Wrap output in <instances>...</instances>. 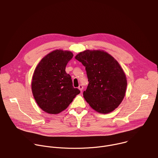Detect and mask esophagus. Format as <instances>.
I'll use <instances>...</instances> for the list:
<instances>
[{"label":"esophagus","mask_w":158,"mask_h":158,"mask_svg":"<svg viewBox=\"0 0 158 158\" xmlns=\"http://www.w3.org/2000/svg\"><path fill=\"white\" fill-rule=\"evenodd\" d=\"M78 88H79V89L80 90V91H82V90H83V86H82V85L80 84Z\"/></svg>","instance_id":"1"}]
</instances>
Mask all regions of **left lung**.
Masks as SVG:
<instances>
[{"instance_id":"obj_1","label":"left lung","mask_w":158,"mask_h":158,"mask_svg":"<svg viewBox=\"0 0 158 158\" xmlns=\"http://www.w3.org/2000/svg\"><path fill=\"white\" fill-rule=\"evenodd\" d=\"M75 58L85 68L89 84L83 95L87 102L102 114L114 110L123 101L127 87L119 64L103 51L87 50Z\"/></svg>"}]
</instances>
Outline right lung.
<instances>
[{
	"mask_svg": "<svg viewBox=\"0 0 158 158\" xmlns=\"http://www.w3.org/2000/svg\"><path fill=\"white\" fill-rule=\"evenodd\" d=\"M70 51L56 50L38 64L32 80V91L38 106L49 114H58L65 109L80 93L73 85L65 67L73 58Z\"/></svg>",
	"mask_w": 158,
	"mask_h": 158,
	"instance_id": "1",
	"label": "right lung"
}]
</instances>
